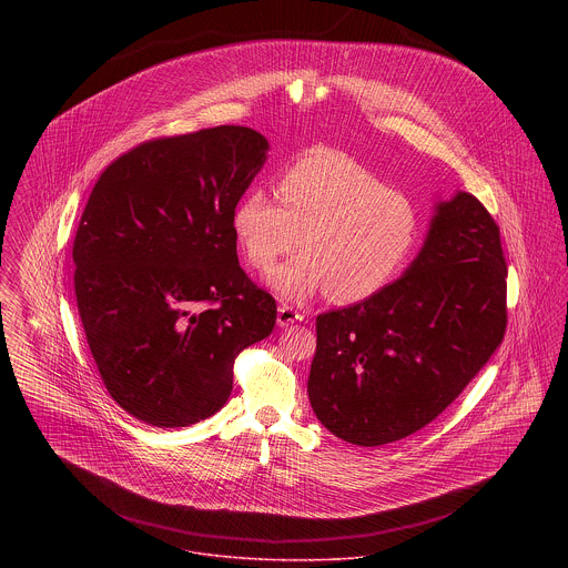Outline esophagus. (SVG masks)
<instances>
[{
  "label": "esophagus",
  "mask_w": 568,
  "mask_h": 568,
  "mask_svg": "<svg viewBox=\"0 0 568 568\" xmlns=\"http://www.w3.org/2000/svg\"><path fill=\"white\" fill-rule=\"evenodd\" d=\"M297 322H302V313H297L293 306L282 304V306L277 308V325H280V327L297 324Z\"/></svg>",
  "instance_id": "esophagus-1"
}]
</instances>
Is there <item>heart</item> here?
<instances>
[{
	"mask_svg": "<svg viewBox=\"0 0 568 568\" xmlns=\"http://www.w3.org/2000/svg\"><path fill=\"white\" fill-rule=\"evenodd\" d=\"M277 196L280 203L264 187H248L232 212V230L257 271L271 268L297 241L304 246L268 275L286 300L327 291L341 304L365 302L400 275L419 241L415 203L341 153L291 163L280 174Z\"/></svg>",
	"mask_w": 568,
	"mask_h": 568,
	"instance_id": "b5f03b06",
	"label": "heart"
}]
</instances>
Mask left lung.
I'll return each mask as SVG.
<instances>
[{
	"label": "left lung",
	"instance_id": "8db88e82",
	"mask_svg": "<svg viewBox=\"0 0 568 568\" xmlns=\"http://www.w3.org/2000/svg\"><path fill=\"white\" fill-rule=\"evenodd\" d=\"M507 327V264L484 203L437 205L426 243L378 295L317 317L308 398L356 446L405 439L433 422L496 352Z\"/></svg>",
	"mask_w": 568,
	"mask_h": 568
}]
</instances>
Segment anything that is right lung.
Instances as JSON below:
<instances>
[{
  "label": "right lung",
  "instance_id": "right-lung-1",
  "mask_svg": "<svg viewBox=\"0 0 568 568\" xmlns=\"http://www.w3.org/2000/svg\"><path fill=\"white\" fill-rule=\"evenodd\" d=\"M266 151L246 126L158 138L89 194L72 248L79 315L106 392L144 424L214 415L236 356L273 332L277 304L241 268L232 230Z\"/></svg>",
  "mask_w": 568,
  "mask_h": 568
}]
</instances>
